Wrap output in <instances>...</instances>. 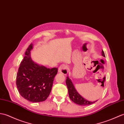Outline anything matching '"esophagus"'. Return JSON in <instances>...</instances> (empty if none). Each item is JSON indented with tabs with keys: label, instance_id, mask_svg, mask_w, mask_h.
I'll list each match as a JSON object with an SVG mask.
<instances>
[{
	"label": "esophagus",
	"instance_id": "obj_1",
	"mask_svg": "<svg viewBox=\"0 0 124 124\" xmlns=\"http://www.w3.org/2000/svg\"><path fill=\"white\" fill-rule=\"evenodd\" d=\"M58 71L59 73H61L63 74H67L68 73L67 66H66L65 64L61 65L59 68Z\"/></svg>",
	"mask_w": 124,
	"mask_h": 124
}]
</instances>
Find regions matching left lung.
I'll return each instance as SVG.
<instances>
[{
  "instance_id": "8db88e82",
  "label": "left lung",
  "mask_w": 124,
  "mask_h": 124,
  "mask_svg": "<svg viewBox=\"0 0 124 124\" xmlns=\"http://www.w3.org/2000/svg\"><path fill=\"white\" fill-rule=\"evenodd\" d=\"M101 55L103 57H105L104 52L102 50L101 51ZM66 84H67V86L68 89L69 97H70L72 101L76 103V104L81 106H87L93 104V103L97 101V100L94 101H88V100L85 99L84 98H83L81 95L78 93L76 89L74 88L73 83L72 82L71 79H69L68 76L67 77V79H66Z\"/></svg>"
}]
</instances>
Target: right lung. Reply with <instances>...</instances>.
<instances>
[{
  "label": "right lung",
  "mask_w": 124,
  "mask_h": 124,
  "mask_svg": "<svg viewBox=\"0 0 124 124\" xmlns=\"http://www.w3.org/2000/svg\"><path fill=\"white\" fill-rule=\"evenodd\" d=\"M31 44L25 53L16 77V85L20 94L32 102L44 101L52 87L57 68L49 69L34 62L31 57Z\"/></svg>",
  "instance_id": "obj_1"
}]
</instances>
